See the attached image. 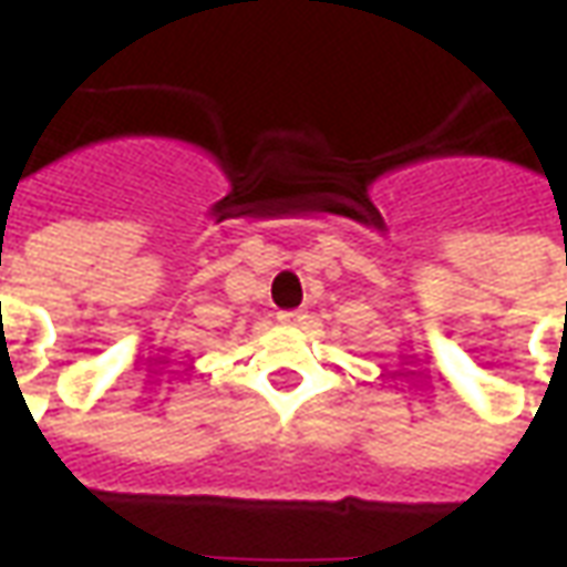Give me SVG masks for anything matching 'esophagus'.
Segmentation results:
<instances>
[{"label":"esophagus","instance_id":"obj_1","mask_svg":"<svg viewBox=\"0 0 567 567\" xmlns=\"http://www.w3.org/2000/svg\"><path fill=\"white\" fill-rule=\"evenodd\" d=\"M276 319H279V324H285V328H295V324H300V319H303V316H300L297 309H285V312H279Z\"/></svg>","mask_w":567,"mask_h":567}]
</instances>
